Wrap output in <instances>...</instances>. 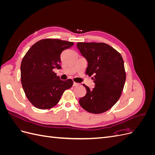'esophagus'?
Listing matches in <instances>:
<instances>
[{"instance_id": "1", "label": "esophagus", "mask_w": 155, "mask_h": 155, "mask_svg": "<svg viewBox=\"0 0 155 155\" xmlns=\"http://www.w3.org/2000/svg\"><path fill=\"white\" fill-rule=\"evenodd\" d=\"M78 85H79V83H76V82H74V83H73V86H74V87H75V86H78Z\"/></svg>"}]
</instances>
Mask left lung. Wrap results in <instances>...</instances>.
I'll list each match as a JSON object with an SVG mask.
<instances>
[{
  "label": "left lung",
  "mask_w": 155,
  "mask_h": 155,
  "mask_svg": "<svg viewBox=\"0 0 155 155\" xmlns=\"http://www.w3.org/2000/svg\"><path fill=\"white\" fill-rule=\"evenodd\" d=\"M77 47L88 61L86 74L94 75L95 87L87 90L86 95L79 99L83 109L93 114L109 110L121 96L126 74L121 54L104 43H78Z\"/></svg>",
  "instance_id": "1"
}]
</instances>
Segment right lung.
I'll return each instance as SVG.
<instances>
[{
	"label": "right lung",
	"mask_w": 155,
	"mask_h": 155,
	"mask_svg": "<svg viewBox=\"0 0 155 155\" xmlns=\"http://www.w3.org/2000/svg\"><path fill=\"white\" fill-rule=\"evenodd\" d=\"M73 45V42L60 39H42L32 45L23 58L22 86L28 99L37 109L52 108L64 91L72 87V79L61 80L53 70L61 68V54Z\"/></svg>",
	"instance_id": "right-lung-1"
}]
</instances>
